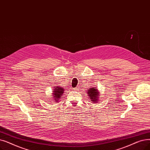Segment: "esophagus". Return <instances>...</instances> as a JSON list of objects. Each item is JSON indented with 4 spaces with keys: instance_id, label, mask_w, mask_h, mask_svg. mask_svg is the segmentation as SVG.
I'll list each match as a JSON object with an SVG mask.
<instances>
[{
    "instance_id": "obj_1",
    "label": "esophagus",
    "mask_w": 150,
    "mask_h": 150,
    "mask_svg": "<svg viewBox=\"0 0 150 150\" xmlns=\"http://www.w3.org/2000/svg\"><path fill=\"white\" fill-rule=\"evenodd\" d=\"M78 89H79V88H77V87H76V88H74V90H78Z\"/></svg>"
}]
</instances>
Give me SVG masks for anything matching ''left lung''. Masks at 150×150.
<instances>
[{"instance_id":"1","label":"left lung","mask_w":150,"mask_h":150,"mask_svg":"<svg viewBox=\"0 0 150 150\" xmlns=\"http://www.w3.org/2000/svg\"><path fill=\"white\" fill-rule=\"evenodd\" d=\"M88 96H89V97L90 98L91 100H92L93 102L96 103L97 102V99H98V96H99V93L97 92V89L93 88H90L88 93Z\"/></svg>"}]
</instances>
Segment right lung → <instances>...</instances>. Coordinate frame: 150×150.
<instances>
[{"mask_svg":"<svg viewBox=\"0 0 150 150\" xmlns=\"http://www.w3.org/2000/svg\"><path fill=\"white\" fill-rule=\"evenodd\" d=\"M56 89L54 90V93H53V97H54V100L56 101H57V100H59L60 99L63 93H64V89L62 87H56Z\"/></svg>","mask_w":150,"mask_h":150,"instance_id":"right-lung-1","label":"right lung"}]
</instances>
